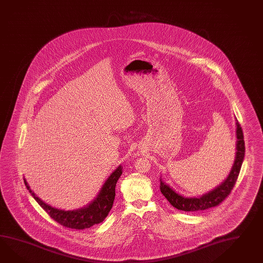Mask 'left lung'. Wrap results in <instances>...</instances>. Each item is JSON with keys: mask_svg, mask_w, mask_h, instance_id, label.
<instances>
[{"mask_svg": "<svg viewBox=\"0 0 263 263\" xmlns=\"http://www.w3.org/2000/svg\"><path fill=\"white\" fill-rule=\"evenodd\" d=\"M236 151L235 162L231 168L228 177L216 189L199 197H186L177 194L174 189L171 188L162 180V178H160V191L163 195L168 199L172 206H174L176 209L185 212L202 211L219 205L230 195L231 191L236 184L237 176L239 175L245 154V144L243 140L244 138L242 129L237 121L236 122Z\"/></svg>", "mask_w": 263, "mask_h": 263, "instance_id": "1", "label": "left lung"}]
</instances>
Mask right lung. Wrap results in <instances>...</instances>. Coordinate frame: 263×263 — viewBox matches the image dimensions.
<instances>
[{
  "mask_svg": "<svg viewBox=\"0 0 263 263\" xmlns=\"http://www.w3.org/2000/svg\"><path fill=\"white\" fill-rule=\"evenodd\" d=\"M121 175L122 166L120 165L108 176L107 181L103 185L100 193L92 202L89 203L88 206L82 209L73 211L56 209L44 202L31 191L25 178L24 182L29 193L33 196L34 199L56 222L67 228L83 230L90 228L95 224L103 222V220L107 217L109 211L112 208L115 197V186Z\"/></svg>",
  "mask_w": 263,
  "mask_h": 263,
  "instance_id": "right-lung-1",
  "label": "right lung"
}]
</instances>
